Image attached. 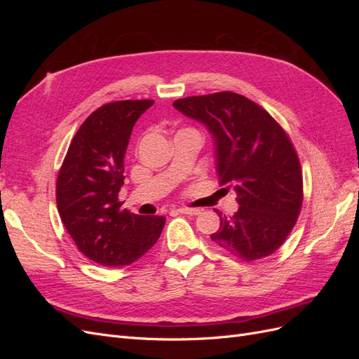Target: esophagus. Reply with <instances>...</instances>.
I'll return each instance as SVG.
<instances>
[{"label": "esophagus", "instance_id": "1", "mask_svg": "<svg viewBox=\"0 0 359 359\" xmlns=\"http://www.w3.org/2000/svg\"><path fill=\"white\" fill-rule=\"evenodd\" d=\"M178 212L180 214H187V215H198V214H201V210H198V208H180Z\"/></svg>", "mask_w": 359, "mask_h": 359}]
</instances>
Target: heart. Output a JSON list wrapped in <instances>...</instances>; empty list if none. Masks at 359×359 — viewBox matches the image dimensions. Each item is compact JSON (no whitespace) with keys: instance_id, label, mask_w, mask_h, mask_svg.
Wrapping results in <instances>:
<instances>
[{"instance_id":"1","label":"heart","mask_w":359,"mask_h":359,"mask_svg":"<svg viewBox=\"0 0 359 359\" xmlns=\"http://www.w3.org/2000/svg\"><path fill=\"white\" fill-rule=\"evenodd\" d=\"M181 132H194L193 128H184V130H181ZM180 133V132H178Z\"/></svg>"}]
</instances>
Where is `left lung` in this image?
Here are the masks:
<instances>
[{"instance_id":"1","label":"left lung","mask_w":359,"mask_h":359,"mask_svg":"<svg viewBox=\"0 0 359 359\" xmlns=\"http://www.w3.org/2000/svg\"><path fill=\"white\" fill-rule=\"evenodd\" d=\"M214 137L222 186L236 191L238 211L220 215L211 240L253 262L273 255L295 226L302 206V172L281 126L247 97L222 91L173 102Z\"/></svg>"}]
</instances>
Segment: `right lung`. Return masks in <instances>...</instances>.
<instances>
[{
  "label": "right lung",
  "mask_w": 359,
  "mask_h": 359,
  "mask_svg": "<svg viewBox=\"0 0 359 359\" xmlns=\"http://www.w3.org/2000/svg\"><path fill=\"white\" fill-rule=\"evenodd\" d=\"M154 100H121L95 109L72 139L57 178V206L76 247L103 266L142 257L160 238L163 215L123 208L124 156L137 118Z\"/></svg>",
  "instance_id": "right-lung-1"
}]
</instances>
